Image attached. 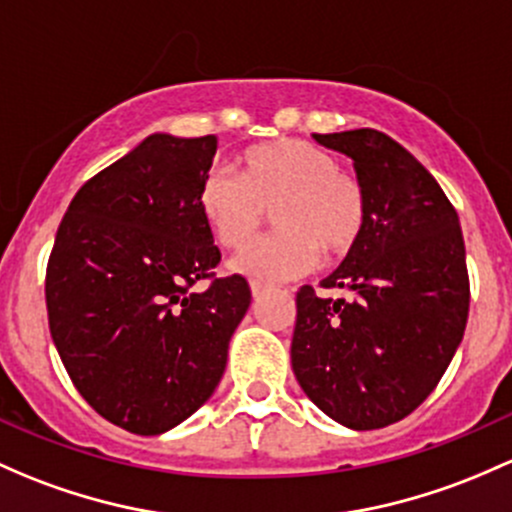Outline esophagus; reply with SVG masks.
Returning a JSON list of instances; mask_svg holds the SVG:
<instances>
[{
    "mask_svg": "<svg viewBox=\"0 0 512 512\" xmlns=\"http://www.w3.org/2000/svg\"><path fill=\"white\" fill-rule=\"evenodd\" d=\"M250 289H252V297L260 299L262 294H265V284L262 282H250Z\"/></svg>",
    "mask_w": 512,
    "mask_h": 512,
    "instance_id": "34e87169",
    "label": "esophagus"
}]
</instances>
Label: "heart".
<instances>
[{
  "label": "heart",
  "mask_w": 512,
  "mask_h": 512,
  "mask_svg": "<svg viewBox=\"0 0 512 512\" xmlns=\"http://www.w3.org/2000/svg\"><path fill=\"white\" fill-rule=\"evenodd\" d=\"M240 176L213 169L198 186V211L228 250L250 245L274 208L279 233L230 262L255 282L301 277L326 257L353 250L365 228V191L336 159L304 139H274L240 154Z\"/></svg>",
  "instance_id": "heart-1"
}]
</instances>
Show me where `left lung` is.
Segmentation results:
<instances>
[{
    "instance_id": "obj_1",
    "label": "left lung",
    "mask_w": 512,
    "mask_h": 512,
    "mask_svg": "<svg viewBox=\"0 0 512 512\" xmlns=\"http://www.w3.org/2000/svg\"><path fill=\"white\" fill-rule=\"evenodd\" d=\"M353 159L368 215L346 260L321 282L353 299L297 292L292 368L311 402L348 429L417 410L449 368L469 319L459 215L432 174L378 129L314 134Z\"/></svg>"
}]
</instances>
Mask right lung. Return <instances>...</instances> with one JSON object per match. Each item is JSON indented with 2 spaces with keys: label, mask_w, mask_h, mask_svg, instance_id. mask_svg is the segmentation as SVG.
<instances>
[{
  "label": "right lung",
  "mask_w": 512,
  "mask_h": 512,
  "mask_svg": "<svg viewBox=\"0 0 512 512\" xmlns=\"http://www.w3.org/2000/svg\"><path fill=\"white\" fill-rule=\"evenodd\" d=\"M215 149L213 134H149L75 193L48 257V328L75 390L142 437L213 395L252 299L240 274L213 279L198 186ZM201 278L212 284L193 293Z\"/></svg>",
  "instance_id": "obj_1"
}]
</instances>
